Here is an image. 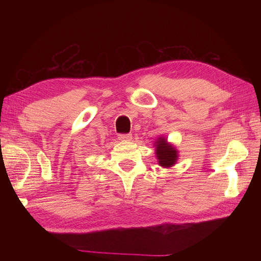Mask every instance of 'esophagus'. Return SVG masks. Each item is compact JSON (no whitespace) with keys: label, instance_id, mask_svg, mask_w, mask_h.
Masks as SVG:
<instances>
[{"label":"esophagus","instance_id":"34e87169","mask_svg":"<svg viewBox=\"0 0 261 261\" xmlns=\"http://www.w3.org/2000/svg\"><path fill=\"white\" fill-rule=\"evenodd\" d=\"M118 139L120 140H130L132 139V135L130 134H120V135H118Z\"/></svg>","mask_w":261,"mask_h":261}]
</instances>
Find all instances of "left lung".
Returning <instances> with one entry per match:
<instances>
[{
  "label": "left lung",
  "mask_w": 261,
  "mask_h": 261,
  "mask_svg": "<svg viewBox=\"0 0 261 261\" xmlns=\"http://www.w3.org/2000/svg\"><path fill=\"white\" fill-rule=\"evenodd\" d=\"M155 154L161 167L169 168L175 163L177 152L174 147L167 144V140L160 138L155 145Z\"/></svg>",
  "instance_id": "left-lung-1"
}]
</instances>
